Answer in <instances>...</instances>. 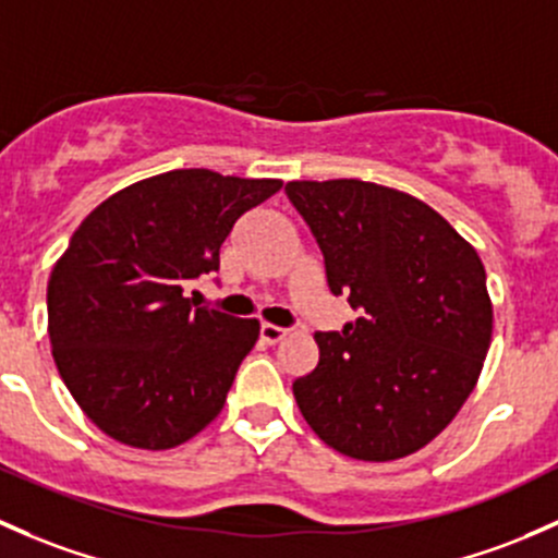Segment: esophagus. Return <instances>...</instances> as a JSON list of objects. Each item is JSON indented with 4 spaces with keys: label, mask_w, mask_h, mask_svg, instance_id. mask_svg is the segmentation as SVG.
I'll list each match as a JSON object with an SVG mask.
<instances>
[{
    "label": "esophagus",
    "mask_w": 558,
    "mask_h": 558,
    "mask_svg": "<svg viewBox=\"0 0 558 558\" xmlns=\"http://www.w3.org/2000/svg\"><path fill=\"white\" fill-rule=\"evenodd\" d=\"M284 336H287L284 327L268 325V322H263V325H260V341L263 343H279Z\"/></svg>",
    "instance_id": "esophagus-1"
}]
</instances>
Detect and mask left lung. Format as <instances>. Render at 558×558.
Segmentation results:
<instances>
[{
	"instance_id": "1",
	"label": "left lung",
	"mask_w": 558,
	"mask_h": 558,
	"mask_svg": "<svg viewBox=\"0 0 558 558\" xmlns=\"http://www.w3.org/2000/svg\"><path fill=\"white\" fill-rule=\"evenodd\" d=\"M332 295L360 314L317 332L292 395L330 449L389 462L427 446L473 392L492 343L478 252L413 195L363 180L287 182Z\"/></svg>"
}]
</instances>
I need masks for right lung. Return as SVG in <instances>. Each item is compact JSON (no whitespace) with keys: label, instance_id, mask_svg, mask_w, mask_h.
<instances>
[{"label":"right lung","instance_id":"obj_1","mask_svg":"<svg viewBox=\"0 0 558 558\" xmlns=\"http://www.w3.org/2000/svg\"><path fill=\"white\" fill-rule=\"evenodd\" d=\"M279 187L177 169L109 195L80 222L50 274L48 332L66 389L109 438L174 449L222 411L260 322L185 292L220 268L239 217Z\"/></svg>","mask_w":558,"mask_h":558}]
</instances>
